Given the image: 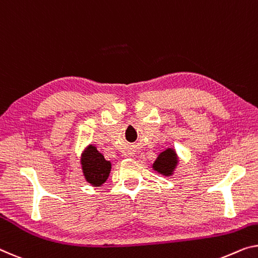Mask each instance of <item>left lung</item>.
<instances>
[{
    "mask_svg": "<svg viewBox=\"0 0 258 258\" xmlns=\"http://www.w3.org/2000/svg\"><path fill=\"white\" fill-rule=\"evenodd\" d=\"M178 155L174 148H167L157 155L156 160L152 164V168L160 175L169 176L174 175L175 169L178 164Z\"/></svg>",
    "mask_w": 258,
    "mask_h": 258,
    "instance_id": "8db88e82",
    "label": "left lung"
}]
</instances>
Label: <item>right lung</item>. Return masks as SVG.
<instances>
[{
    "label": "right lung",
    "mask_w": 258,
    "mask_h": 258,
    "mask_svg": "<svg viewBox=\"0 0 258 258\" xmlns=\"http://www.w3.org/2000/svg\"><path fill=\"white\" fill-rule=\"evenodd\" d=\"M81 168L86 180L92 186H102L106 182L111 171L110 161L104 159L96 146L89 145L81 154Z\"/></svg>",
    "instance_id": "obj_1"
}]
</instances>
